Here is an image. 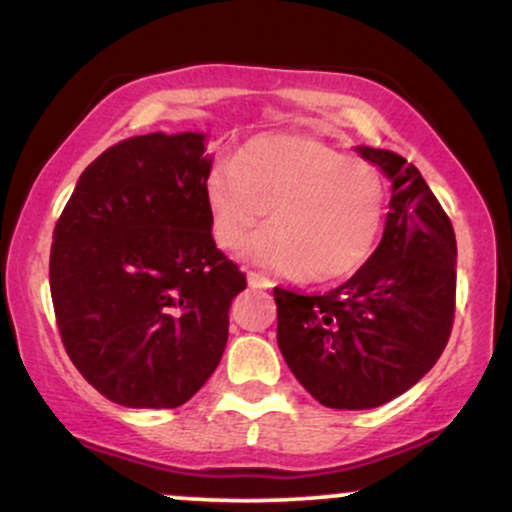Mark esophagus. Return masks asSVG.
<instances>
[{"instance_id":"obj_1","label":"esophagus","mask_w":512,"mask_h":512,"mask_svg":"<svg viewBox=\"0 0 512 512\" xmlns=\"http://www.w3.org/2000/svg\"><path fill=\"white\" fill-rule=\"evenodd\" d=\"M248 284H250V289H272V281L267 279V276H262V274H257V272H250L248 274Z\"/></svg>"}]
</instances>
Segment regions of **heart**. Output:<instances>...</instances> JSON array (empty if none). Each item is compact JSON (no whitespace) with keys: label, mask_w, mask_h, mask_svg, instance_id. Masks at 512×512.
Listing matches in <instances>:
<instances>
[{"label":"heart","mask_w":512,"mask_h":512,"mask_svg":"<svg viewBox=\"0 0 512 512\" xmlns=\"http://www.w3.org/2000/svg\"><path fill=\"white\" fill-rule=\"evenodd\" d=\"M211 236L243 250L269 209V228L252 257L276 274L330 284L356 274L383 236L387 185L366 158L344 156L308 134H262L245 142L233 166L204 182Z\"/></svg>","instance_id":"obj_1"}]
</instances>
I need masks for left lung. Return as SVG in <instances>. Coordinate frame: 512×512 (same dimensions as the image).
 <instances>
[{"label": "left lung", "instance_id": "1", "mask_svg": "<svg viewBox=\"0 0 512 512\" xmlns=\"http://www.w3.org/2000/svg\"><path fill=\"white\" fill-rule=\"evenodd\" d=\"M392 180L385 233L337 289H274L276 342L298 383L330 409H373L436 366L455 320L457 243L419 168L395 151L358 146Z\"/></svg>", "mask_w": 512, "mask_h": 512}]
</instances>
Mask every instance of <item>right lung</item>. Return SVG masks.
I'll return each instance as SVG.
<instances>
[{
	"label": "right lung",
	"instance_id": "add662e5",
	"mask_svg": "<svg viewBox=\"0 0 512 512\" xmlns=\"http://www.w3.org/2000/svg\"><path fill=\"white\" fill-rule=\"evenodd\" d=\"M204 134L105 149L57 219L50 293L64 349L110 402L175 409L219 366L245 274L216 248Z\"/></svg>",
	"mask_w": 512,
	"mask_h": 512
}]
</instances>
